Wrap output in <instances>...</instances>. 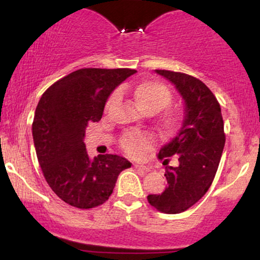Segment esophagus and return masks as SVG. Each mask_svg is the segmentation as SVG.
Returning a JSON list of instances; mask_svg holds the SVG:
<instances>
[{
  "label": "esophagus",
  "mask_w": 260,
  "mask_h": 260,
  "mask_svg": "<svg viewBox=\"0 0 260 260\" xmlns=\"http://www.w3.org/2000/svg\"><path fill=\"white\" fill-rule=\"evenodd\" d=\"M134 168H136L137 170H140V171H143V172H149V171H150V168H149V166L139 165V164H134Z\"/></svg>",
  "instance_id": "obj_1"
}]
</instances>
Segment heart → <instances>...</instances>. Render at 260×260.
I'll list each match as a JSON object with an SVG mask.
<instances>
[{
  "label": "heart",
  "instance_id": "1",
  "mask_svg": "<svg viewBox=\"0 0 260 260\" xmlns=\"http://www.w3.org/2000/svg\"><path fill=\"white\" fill-rule=\"evenodd\" d=\"M133 96L137 105L145 113L159 112L170 105L172 100V94L166 85L162 83L147 80L139 83L133 89ZM120 100V91H115L106 104V109H110L113 104ZM182 116L178 111H168L162 115L160 123L166 131L178 129L181 126ZM154 139L150 134L147 133H126L121 139V147L131 156H139L147 151L153 144Z\"/></svg>",
  "mask_w": 260,
  "mask_h": 260
}]
</instances>
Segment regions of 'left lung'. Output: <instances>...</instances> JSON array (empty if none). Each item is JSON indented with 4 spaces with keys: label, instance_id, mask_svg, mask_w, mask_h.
Listing matches in <instances>:
<instances>
[{
    "label": "left lung",
    "instance_id": "left-lung-1",
    "mask_svg": "<svg viewBox=\"0 0 260 260\" xmlns=\"http://www.w3.org/2000/svg\"><path fill=\"white\" fill-rule=\"evenodd\" d=\"M155 72L175 85L183 100V118L176 136L162 145L159 159L168 165L177 155V166H166L169 186L149 194L148 202L161 213L178 214L194 205L213 183L225 145L221 107L202 80L172 71Z\"/></svg>",
    "mask_w": 260,
    "mask_h": 260
}]
</instances>
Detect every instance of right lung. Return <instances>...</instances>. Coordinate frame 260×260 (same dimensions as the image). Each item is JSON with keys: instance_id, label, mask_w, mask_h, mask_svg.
<instances>
[{"instance_id": "right-lung-1", "label": "right lung", "mask_w": 260, "mask_h": 260, "mask_svg": "<svg viewBox=\"0 0 260 260\" xmlns=\"http://www.w3.org/2000/svg\"><path fill=\"white\" fill-rule=\"evenodd\" d=\"M136 70L82 68L44 92L35 110L32 139L49 186L67 204L90 209L111 196L118 175L132 164L118 155L90 159L84 137L99 122L111 92Z\"/></svg>"}]
</instances>
